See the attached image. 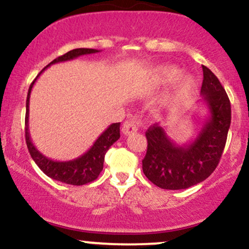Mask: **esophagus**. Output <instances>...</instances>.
Listing matches in <instances>:
<instances>
[{
  "label": "esophagus",
  "mask_w": 249,
  "mask_h": 249,
  "mask_svg": "<svg viewBox=\"0 0 249 249\" xmlns=\"http://www.w3.org/2000/svg\"><path fill=\"white\" fill-rule=\"evenodd\" d=\"M137 130H138V123L134 121V119H130V121L125 122L122 128L123 133H124L125 136L137 132Z\"/></svg>",
  "instance_id": "esophagus-1"
}]
</instances>
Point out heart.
Returning a JSON list of instances; mask_svg holds the SVG:
<instances>
[{
	"instance_id": "heart-1",
	"label": "heart",
	"mask_w": 249,
	"mask_h": 249,
	"mask_svg": "<svg viewBox=\"0 0 249 249\" xmlns=\"http://www.w3.org/2000/svg\"><path fill=\"white\" fill-rule=\"evenodd\" d=\"M180 75V70L176 65H160L157 67L153 71V79L158 84H168L172 83L178 78ZM196 85V79L192 76H184L180 79L178 84V93L179 95H186Z\"/></svg>"
}]
</instances>
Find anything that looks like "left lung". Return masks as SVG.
Segmentation results:
<instances>
[{
	"mask_svg": "<svg viewBox=\"0 0 249 249\" xmlns=\"http://www.w3.org/2000/svg\"><path fill=\"white\" fill-rule=\"evenodd\" d=\"M202 102L208 115L193 141L184 145L154 124L146 131L147 151L142 159L146 178L164 190H185L208 178L218 166L231 126V102L216 76L202 65Z\"/></svg>",
	"mask_w": 249,
	"mask_h": 249,
	"instance_id": "8db88e82",
	"label": "left lung"
}]
</instances>
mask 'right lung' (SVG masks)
I'll return each mask as SVG.
<instances>
[{"label":"right lung","mask_w":249,"mask_h":249,"mask_svg":"<svg viewBox=\"0 0 249 249\" xmlns=\"http://www.w3.org/2000/svg\"><path fill=\"white\" fill-rule=\"evenodd\" d=\"M99 53L97 49H87V48H78V49H73L69 53H64L63 56L57 57L53 62L49 63L47 67L43 69L38 76L36 77L35 81L31 83L29 91H28L27 96V112H25V142H27L28 150H29L31 158L36 162L43 171V173L47 174L51 179L57 180V181L65 182V184L73 185V186H81L85 185L88 182L93 181L99 176V173L103 170V164H104V157L107 151L110 148L113 142H117L121 137L119 133V127H121V123H113L108 126L107 130L103 132L93 145L82 156L78 158L72 159V160L67 161H59L53 160V159L48 158L44 154H42L37 150V147L33 144L29 133V102H30V93L33 90L34 84H35L36 79L38 78L39 75L44 71L47 68H49L51 64H56V63L72 61L77 57L83 55H90V53Z\"/></svg>","instance_id":"add662e5"}]
</instances>
